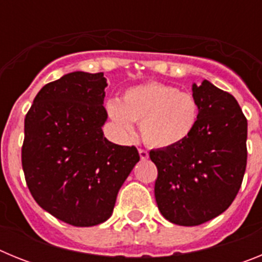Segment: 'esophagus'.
<instances>
[{"mask_svg":"<svg viewBox=\"0 0 262 262\" xmlns=\"http://www.w3.org/2000/svg\"><path fill=\"white\" fill-rule=\"evenodd\" d=\"M139 155H140V159L142 160H147L148 157H149L148 151H145V149H143V148H139Z\"/></svg>","mask_w":262,"mask_h":262,"instance_id":"34e87169","label":"esophagus"}]
</instances>
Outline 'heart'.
<instances>
[{"mask_svg": "<svg viewBox=\"0 0 262 262\" xmlns=\"http://www.w3.org/2000/svg\"><path fill=\"white\" fill-rule=\"evenodd\" d=\"M107 113L124 139L134 138V122H138L144 143L170 148L190 138L201 108L191 93L161 82H147L127 89L122 102L111 99Z\"/></svg>", "mask_w": 262, "mask_h": 262, "instance_id": "heart-1", "label": "heart"}]
</instances>
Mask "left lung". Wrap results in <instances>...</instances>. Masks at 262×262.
I'll list each match as a JSON object with an SVG mask.
<instances>
[{"label": "left lung", "instance_id": "left-lung-1", "mask_svg": "<svg viewBox=\"0 0 262 262\" xmlns=\"http://www.w3.org/2000/svg\"><path fill=\"white\" fill-rule=\"evenodd\" d=\"M201 114L181 144L149 152L157 166L155 198L165 219L198 226L226 211L247 166V118L230 93L207 80L193 85Z\"/></svg>", "mask_w": 262, "mask_h": 262}]
</instances>
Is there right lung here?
Here are the masks:
<instances>
[{
  "label": "right lung",
  "mask_w": 262,
  "mask_h": 262,
  "mask_svg": "<svg viewBox=\"0 0 262 262\" xmlns=\"http://www.w3.org/2000/svg\"><path fill=\"white\" fill-rule=\"evenodd\" d=\"M106 86L102 72H72L41 88L25 118L22 168L30 193L76 227L107 221L140 160L136 147L103 136Z\"/></svg>",
  "instance_id": "add662e5"
}]
</instances>
